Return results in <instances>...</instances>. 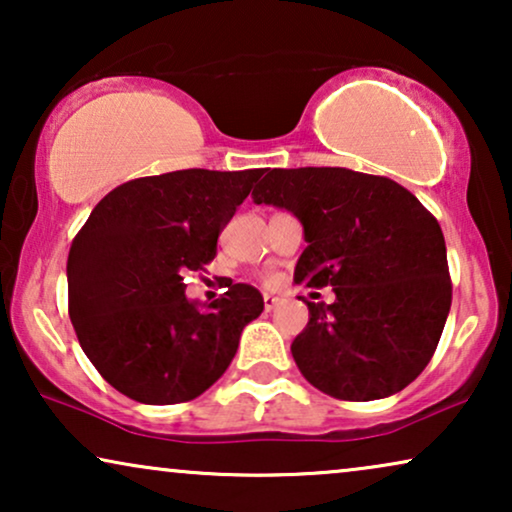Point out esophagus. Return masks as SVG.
I'll return each instance as SVG.
<instances>
[{
  "instance_id": "34e87169",
  "label": "esophagus",
  "mask_w": 512,
  "mask_h": 512,
  "mask_svg": "<svg viewBox=\"0 0 512 512\" xmlns=\"http://www.w3.org/2000/svg\"><path fill=\"white\" fill-rule=\"evenodd\" d=\"M263 305H265V310H275V307L279 305V298H275V296H268V293H265L263 296Z\"/></svg>"
}]
</instances>
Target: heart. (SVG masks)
<instances>
[{
    "label": "heart",
    "mask_w": 512,
    "mask_h": 512,
    "mask_svg": "<svg viewBox=\"0 0 512 512\" xmlns=\"http://www.w3.org/2000/svg\"><path fill=\"white\" fill-rule=\"evenodd\" d=\"M265 282H268V284H272V282H275V279H277V275H275V272H265Z\"/></svg>",
    "instance_id": "1"
}]
</instances>
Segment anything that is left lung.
Masks as SVG:
<instances>
[{"label": "left lung", "instance_id": "obj_1", "mask_svg": "<svg viewBox=\"0 0 512 512\" xmlns=\"http://www.w3.org/2000/svg\"><path fill=\"white\" fill-rule=\"evenodd\" d=\"M256 205L293 212L305 228L296 284L333 286L307 303L291 354L305 380L340 401H375L426 368L452 305L436 216L396 181L345 167L265 170Z\"/></svg>", "mask_w": 512, "mask_h": 512}]
</instances>
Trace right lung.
<instances>
[{
	"label": "right lung",
	"mask_w": 512,
	"mask_h": 512,
	"mask_svg": "<svg viewBox=\"0 0 512 512\" xmlns=\"http://www.w3.org/2000/svg\"><path fill=\"white\" fill-rule=\"evenodd\" d=\"M261 170H177L116 186L97 202L67 258L69 319L90 363L146 405L198 398L233 361L263 312L249 284L198 310L184 272L214 261L221 230Z\"/></svg>",
	"instance_id": "1"
}]
</instances>
